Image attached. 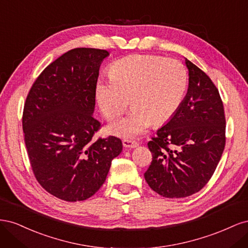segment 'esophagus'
Listing matches in <instances>:
<instances>
[{"instance_id": "obj_1", "label": "esophagus", "mask_w": 248, "mask_h": 248, "mask_svg": "<svg viewBox=\"0 0 248 248\" xmlns=\"http://www.w3.org/2000/svg\"><path fill=\"white\" fill-rule=\"evenodd\" d=\"M123 146L125 148H137L139 146V142L137 140H124Z\"/></svg>"}]
</instances>
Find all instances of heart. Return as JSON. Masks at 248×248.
I'll list each match as a JSON object with an SVG mask.
<instances>
[{
	"label": "heart",
	"instance_id": "heart-1",
	"mask_svg": "<svg viewBox=\"0 0 248 248\" xmlns=\"http://www.w3.org/2000/svg\"><path fill=\"white\" fill-rule=\"evenodd\" d=\"M109 78L96 84V99L107 119H115L129 106L126 117L108 125V131L121 138L144 133L153 123L162 125L174 117L186 94L188 73L176 60L149 55H132L114 62Z\"/></svg>",
	"mask_w": 248,
	"mask_h": 248
}]
</instances>
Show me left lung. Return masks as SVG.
Listing matches in <instances>:
<instances>
[{
	"mask_svg": "<svg viewBox=\"0 0 248 248\" xmlns=\"http://www.w3.org/2000/svg\"><path fill=\"white\" fill-rule=\"evenodd\" d=\"M188 89L179 109L148 142L152 162L148 185L170 199L200 191L218 164L226 145V118L218 90L189 60Z\"/></svg>",
	"mask_w": 248,
	"mask_h": 248,
	"instance_id": "left-lung-1",
	"label": "left lung"
}]
</instances>
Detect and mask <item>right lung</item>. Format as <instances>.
Listing matches in <instances>:
<instances>
[{"label": "right lung", "mask_w": 248, "mask_h": 248, "mask_svg": "<svg viewBox=\"0 0 248 248\" xmlns=\"http://www.w3.org/2000/svg\"><path fill=\"white\" fill-rule=\"evenodd\" d=\"M104 49L74 48L44 69L25 103L22 129L37 181L58 199L85 201L99 190L122 152L115 137L94 140L93 117Z\"/></svg>", "instance_id": "right-lung-1"}]
</instances>
